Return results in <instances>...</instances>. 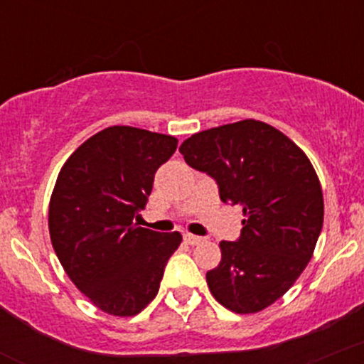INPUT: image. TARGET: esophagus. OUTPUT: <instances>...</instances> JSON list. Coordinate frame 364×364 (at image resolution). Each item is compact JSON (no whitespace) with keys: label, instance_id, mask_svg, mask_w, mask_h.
Here are the masks:
<instances>
[{"label":"esophagus","instance_id":"esophagus-1","mask_svg":"<svg viewBox=\"0 0 364 364\" xmlns=\"http://www.w3.org/2000/svg\"><path fill=\"white\" fill-rule=\"evenodd\" d=\"M183 242L189 243V245H198V243L203 242V238H201V237H196V235H189V233H186V235H183Z\"/></svg>","mask_w":364,"mask_h":364}]
</instances>
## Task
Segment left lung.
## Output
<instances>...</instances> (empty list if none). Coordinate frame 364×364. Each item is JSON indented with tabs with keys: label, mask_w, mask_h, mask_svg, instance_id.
I'll return each instance as SVG.
<instances>
[{
	"label": "left lung",
	"mask_w": 364,
	"mask_h": 364,
	"mask_svg": "<svg viewBox=\"0 0 364 364\" xmlns=\"http://www.w3.org/2000/svg\"><path fill=\"white\" fill-rule=\"evenodd\" d=\"M181 154L245 215L237 242H220L210 293L231 312H259L289 291L316 249L324 220L316 170L293 140L254 119L193 134Z\"/></svg>",
	"instance_id": "obj_1"
}]
</instances>
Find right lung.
<instances>
[{
	"label": "right lung",
	"instance_id": "right-lung-1",
	"mask_svg": "<svg viewBox=\"0 0 364 364\" xmlns=\"http://www.w3.org/2000/svg\"><path fill=\"white\" fill-rule=\"evenodd\" d=\"M177 144L170 134L112 126L85 140L58 175L48 205L52 247L71 282L110 316H136L156 298L182 242L178 231L133 223Z\"/></svg>",
	"mask_w": 364,
	"mask_h": 364
}]
</instances>
